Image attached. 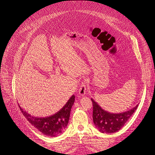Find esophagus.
I'll list each match as a JSON object with an SVG mask.
<instances>
[{
    "label": "esophagus",
    "instance_id": "34e87169",
    "mask_svg": "<svg viewBox=\"0 0 155 155\" xmlns=\"http://www.w3.org/2000/svg\"><path fill=\"white\" fill-rule=\"evenodd\" d=\"M86 85H87V80L86 79H85V80L82 82L80 88H79V94L81 96H83L86 94V93H87Z\"/></svg>",
    "mask_w": 155,
    "mask_h": 155
}]
</instances>
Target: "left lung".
I'll list each match as a JSON object with an SVG mask.
<instances>
[{"mask_svg": "<svg viewBox=\"0 0 155 155\" xmlns=\"http://www.w3.org/2000/svg\"><path fill=\"white\" fill-rule=\"evenodd\" d=\"M91 100L93 105V122L100 133L107 134L116 133L122 128L138 105V104L127 111L115 114L103 109L92 98Z\"/></svg>", "mask_w": 155, "mask_h": 155, "instance_id": "1", "label": "left lung"}]
</instances>
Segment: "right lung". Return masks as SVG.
<instances>
[{"instance_id": "1", "label": "right lung", "mask_w": 155, "mask_h": 155, "mask_svg": "<svg viewBox=\"0 0 155 155\" xmlns=\"http://www.w3.org/2000/svg\"><path fill=\"white\" fill-rule=\"evenodd\" d=\"M75 101V96L72 95L61 109H60L55 114L47 117H35L28 113L22 109L18 105L22 114L26 120L38 129L45 136L56 137L61 134L63 130L67 128L70 111Z\"/></svg>"}]
</instances>
